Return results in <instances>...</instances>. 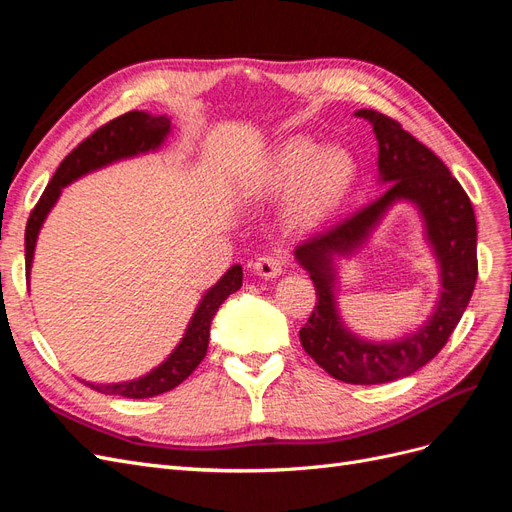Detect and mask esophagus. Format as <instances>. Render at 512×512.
Wrapping results in <instances>:
<instances>
[{
	"mask_svg": "<svg viewBox=\"0 0 512 512\" xmlns=\"http://www.w3.org/2000/svg\"><path fill=\"white\" fill-rule=\"evenodd\" d=\"M284 265H286V256L282 250L277 252H271V254H262L254 260V271L265 277V280H271V277H277L282 271H284Z\"/></svg>",
	"mask_w": 512,
	"mask_h": 512,
	"instance_id": "obj_1",
	"label": "esophagus"
}]
</instances>
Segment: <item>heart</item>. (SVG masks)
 Here are the masks:
<instances>
[{
  "instance_id": "1",
  "label": "heart",
  "mask_w": 512,
  "mask_h": 512,
  "mask_svg": "<svg viewBox=\"0 0 512 512\" xmlns=\"http://www.w3.org/2000/svg\"><path fill=\"white\" fill-rule=\"evenodd\" d=\"M354 179L356 164L348 151L290 138L273 151L256 185L262 194L292 192L294 220L314 224L344 203Z\"/></svg>"
}]
</instances>
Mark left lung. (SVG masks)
I'll use <instances>...</instances> for the list:
<instances>
[{"label": "left lung", "instance_id": "left-lung-1", "mask_svg": "<svg viewBox=\"0 0 512 512\" xmlns=\"http://www.w3.org/2000/svg\"><path fill=\"white\" fill-rule=\"evenodd\" d=\"M374 126L378 168L391 183L376 200L314 232L297 247V258L316 286V305L299 331L303 350L335 380L382 384L406 378L429 363L448 342L470 303L478 277L476 218L470 196L451 170L401 123L374 108L356 111ZM408 197L424 211L443 267L441 305L423 330L393 345H371L348 334L332 303L330 256L360 244L395 199Z\"/></svg>", "mask_w": 512, "mask_h": 512}]
</instances>
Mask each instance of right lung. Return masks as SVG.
Returning a JSON list of instances; mask_svg holds the SVG:
<instances>
[{
	"label": "right lung",
	"instance_id": "obj_1",
	"mask_svg": "<svg viewBox=\"0 0 512 512\" xmlns=\"http://www.w3.org/2000/svg\"><path fill=\"white\" fill-rule=\"evenodd\" d=\"M170 130V121L166 117H151L141 111H130L121 115L113 121L104 123L96 132H91L83 143L76 145L64 162L59 164L55 170L53 179L46 185L36 207L29 213V220L25 226V273L29 280V267H32L34 258V247L38 239V230L46 218V213L55 205L59 198V192L64 185L81 177L89 170H96L104 164H111L119 158L136 156L141 151L156 149L164 136ZM243 284V271L239 265L228 269V273L222 280L215 284L207 294L203 303L198 305L196 314L190 322L185 337L177 350L168 356V359L153 369L151 374L145 378H138L132 382H121V384H89V389H94L104 395H121L128 399H145V397H156L160 393H166L175 389L185 378H188L192 371L198 367V363L205 359L207 346H209V327L211 318L218 312V307L224 303L228 294L237 292Z\"/></svg>",
	"mask_w": 512,
	"mask_h": 512
}]
</instances>
